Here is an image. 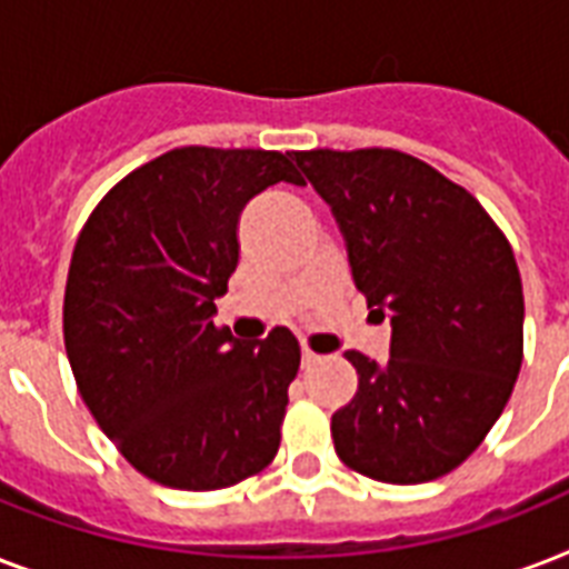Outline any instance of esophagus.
Returning <instances> with one entry per match:
<instances>
[{"label":"esophagus","mask_w":569,"mask_h":569,"mask_svg":"<svg viewBox=\"0 0 569 569\" xmlns=\"http://www.w3.org/2000/svg\"><path fill=\"white\" fill-rule=\"evenodd\" d=\"M319 360H321V357L316 355V351H310V348L303 346V351H301V366H303V369H310V366H316V363H319Z\"/></svg>","instance_id":"1"}]
</instances>
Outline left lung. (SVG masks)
Listing matches in <instances>:
<instances>
[{
	"instance_id": "1",
	"label": "left lung",
	"mask_w": 569,
	"mask_h": 569,
	"mask_svg": "<svg viewBox=\"0 0 569 569\" xmlns=\"http://www.w3.org/2000/svg\"><path fill=\"white\" fill-rule=\"evenodd\" d=\"M330 203L357 289L389 319V360L346 351L357 396L330 419L339 460L383 485L458 469L502 416L522 366V280L463 186L389 147L298 150Z\"/></svg>"
}]
</instances>
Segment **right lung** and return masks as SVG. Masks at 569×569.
<instances>
[{"mask_svg":"<svg viewBox=\"0 0 569 569\" xmlns=\"http://www.w3.org/2000/svg\"><path fill=\"white\" fill-rule=\"evenodd\" d=\"M274 182L277 150L177 147L102 197L76 239L64 348L79 396L156 485L223 490L280 449L301 346L286 328L241 342L214 325L239 266V214Z\"/></svg>","mask_w":569,"mask_h":569,"instance_id":"obj_1","label":"right lung"}]
</instances>
